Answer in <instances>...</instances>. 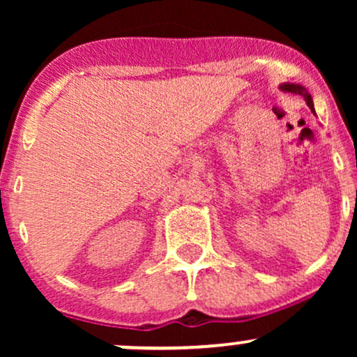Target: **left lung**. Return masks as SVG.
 <instances>
[{
  "instance_id": "left-lung-1",
  "label": "left lung",
  "mask_w": 357,
  "mask_h": 357,
  "mask_svg": "<svg viewBox=\"0 0 357 357\" xmlns=\"http://www.w3.org/2000/svg\"><path fill=\"white\" fill-rule=\"evenodd\" d=\"M280 90H282V92L296 93V96H302V97H304L305 102H307V105H309V107H310V112L315 114L314 104H312V97H310V93L307 92V89L302 87L301 84H287V82H285V84L280 85Z\"/></svg>"
}]
</instances>
